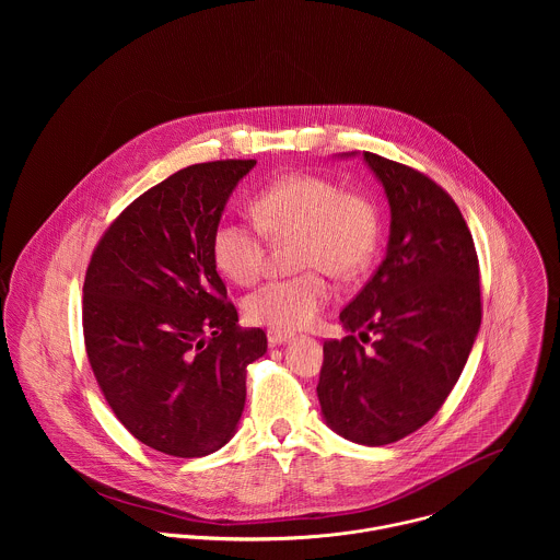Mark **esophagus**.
Returning <instances> with one entry per match:
<instances>
[{
  "label": "esophagus",
  "instance_id": "esophagus-1",
  "mask_svg": "<svg viewBox=\"0 0 560 560\" xmlns=\"http://www.w3.org/2000/svg\"><path fill=\"white\" fill-rule=\"evenodd\" d=\"M291 338H293L291 331H278V329H269V331H267V340H269L271 347L284 345V342H289Z\"/></svg>",
  "mask_w": 560,
  "mask_h": 560
}]
</instances>
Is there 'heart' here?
Here are the masks:
<instances>
[{
	"instance_id": "1",
	"label": "heart",
	"mask_w": 560,
	"mask_h": 560,
	"mask_svg": "<svg viewBox=\"0 0 560 560\" xmlns=\"http://www.w3.org/2000/svg\"><path fill=\"white\" fill-rule=\"evenodd\" d=\"M252 211L258 226L237 220L218 224L211 254L222 276L247 287L262 273L265 237L276 243L298 241L293 262L306 273L267 282L243 302L247 320L278 331H295L319 319L329 284L317 268L334 278H353L371 262L377 247L375 207L325 176L308 172L282 176L254 198Z\"/></svg>"
}]
</instances>
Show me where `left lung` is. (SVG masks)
I'll list each match as a JSON object with an SVG mask.
<instances>
[{"label": "left lung", "mask_w": 560, "mask_h": 560, "mask_svg": "<svg viewBox=\"0 0 560 560\" xmlns=\"http://www.w3.org/2000/svg\"><path fill=\"white\" fill-rule=\"evenodd\" d=\"M362 158L386 191L390 237L386 258L340 313L347 336L323 345L317 395L331 431L384 446L429 422L457 384L479 334V258L440 185L397 161ZM355 332L376 340L366 350Z\"/></svg>", "instance_id": "obj_1"}]
</instances>
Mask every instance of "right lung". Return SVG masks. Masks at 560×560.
<instances>
[{"label": "right lung", "instance_id": "obj_1", "mask_svg": "<svg viewBox=\"0 0 560 560\" xmlns=\"http://www.w3.org/2000/svg\"><path fill=\"white\" fill-rule=\"evenodd\" d=\"M254 160L196 163L133 200L98 241L83 282V340L116 418L172 457H205L237 431L247 364L267 351L241 329L211 240Z\"/></svg>", "mask_w": 560, "mask_h": 560}]
</instances>
